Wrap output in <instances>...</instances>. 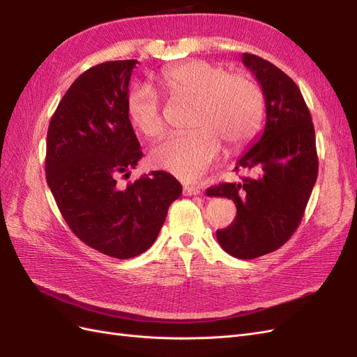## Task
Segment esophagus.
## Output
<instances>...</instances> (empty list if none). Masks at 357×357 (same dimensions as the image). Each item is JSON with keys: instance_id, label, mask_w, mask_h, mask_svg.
<instances>
[{"instance_id": "obj_1", "label": "esophagus", "mask_w": 357, "mask_h": 357, "mask_svg": "<svg viewBox=\"0 0 357 357\" xmlns=\"http://www.w3.org/2000/svg\"><path fill=\"white\" fill-rule=\"evenodd\" d=\"M183 193H185V195H199L201 193V189L198 188V186H185L183 188Z\"/></svg>"}]
</instances>
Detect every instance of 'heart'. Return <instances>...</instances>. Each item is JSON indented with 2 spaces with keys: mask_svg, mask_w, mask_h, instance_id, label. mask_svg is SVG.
<instances>
[{
  "mask_svg": "<svg viewBox=\"0 0 357 357\" xmlns=\"http://www.w3.org/2000/svg\"><path fill=\"white\" fill-rule=\"evenodd\" d=\"M174 96L195 101L192 132L171 134L155 147L152 162L185 181L201 178L222 155V142L238 149L250 142L264 113V95L243 73H228L220 63L186 61L160 75ZM126 114L138 132L149 138L164 132L159 96L152 86L137 84L126 95Z\"/></svg>",
  "mask_w": 357,
  "mask_h": 357,
  "instance_id": "1",
  "label": "heart"
}]
</instances>
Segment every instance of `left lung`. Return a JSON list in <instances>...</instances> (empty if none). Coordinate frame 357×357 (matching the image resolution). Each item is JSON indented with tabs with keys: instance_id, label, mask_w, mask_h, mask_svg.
Wrapping results in <instances>:
<instances>
[{
	"instance_id": "obj_1",
	"label": "left lung",
	"mask_w": 357,
	"mask_h": 357,
	"mask_svg": "<svg viewBox=\"0 0 357 357\" xmlns=\"http://www.w3.org/2000/svg\"><path fill=\"white\" fill-rule=\"evenodd\" d=\"M265 96L266 122L262 135L236 162L252 177L220 183L208 197L234 201L236 218L215 232L226 253L255 259L282 247L299 226L319 171L314 125L296 83L274 63L243 53Z\"/></svg>"
}]
</instances>
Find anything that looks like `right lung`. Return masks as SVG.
<instances>
[{
	"label": "right lung",
	"instance_id": "add662e5",
	"mask_svg": "<svg viewBox=\"0 0 357 357\" xmlns=\"http://www.w3.org/2000/svg\"><path fill=\"white\" fill-rule=\"evenodd\" d=\"M135 63L102 62L80 74L47 131L46 180L62 218L84 244L117 259L144 253L181 195L165 171L119 185L143 156L126 114Z\"/></svg>",
	"mask_w": 357,
	"mask_h": 357
}]
</instances>
